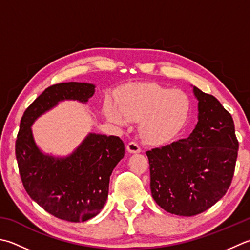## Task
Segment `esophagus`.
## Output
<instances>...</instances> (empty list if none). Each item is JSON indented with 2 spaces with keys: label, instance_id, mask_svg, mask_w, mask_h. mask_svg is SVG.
<instances>
[{
  "label": "esophagus",
  "instance_id": "obj_1",
  "mask_svg": "<svg viewBox=\"0 0 250 250\" xmlns=\"http://www.w3.org/2000/svg\"><path fill=\"white\" fill-rule=\"evenodd\" d=\"M126 150H128L130 154H138L141 151V147L135 143V142H130V143L126 145Z\"/></svg>",
  "mask_w": 250,
  "mask_h": 250
}]
</instances>
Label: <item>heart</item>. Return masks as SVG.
Listing matches in <instances>:
<instances>
[{
	"mask_svg": "<svg viewBox=\"0 0 250 250\" xmlns=\"http://www.w3.org/2000/svg\"><path fill=\"white\" fill-rule=\"evenodd\" d=\"M190 101L184 92L158 83H138L125 89L118 101L104 106L105 116L117 125L140 121L142 139L150 144H165L173 140L187 124Z\"/></svg>",
	"mask_w": 250,
	"mask_h": 250,
	"instance_id": "obj_1",
	"label": "heart"
}]
</instances>
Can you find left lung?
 Masks as SVG:
<instances>
[{
  "label": "left lung",
  "instance_id": "left-lung-1",
  "mask_svg": "<svg viewBox=\"0 0 250 250\" xmlns=\"http://www.w3.org/2000/svg\"><path fill=\"white\" fill-rule=\"evenodd\" d=\"M198 121L188 138L146 151L150 190L167 212L192 217L226 195L237 158L238 141L229 112L216 97L193 86Z\"/></svg>",
  "mask_w": 250,
  "mask_h": 250
}]
</instances>
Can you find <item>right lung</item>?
<instances>
[{
    "label": "right lung",
    "mask_w": 250,
    "mask_h": 250,
    "mask_svg": "<svg viewBox=\"0 0 250 250\" xmlns=\"http://www.w3.org/2000/svg\"><path fill=\"white\" fill-rule=\"evenodd\" d=\"M94 93L92 83L48 86L23 112L15 145L19 174L29 196L48 213L69 222L87 221L101 212L112 170L125 156V144L118 136L89 133L70 155L55 157L38 147L31 126L60 102L86 104Z\"/></svg>",
    "instance_id": "right-lung-1"
}]
</instances>
